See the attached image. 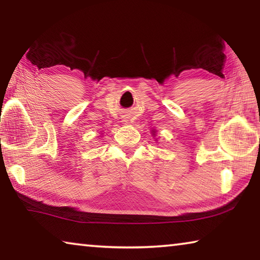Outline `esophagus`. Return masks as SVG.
I'll return each instance as SVG.
<instances>
[{"label": "esophagus", "mask_w": 260, "mask_h": 260, "mask_svg": "<svg viewBox=\"0 0 260 260\" xmlns=\"http://www.w3.org/2000/svg\"><path fill=\"white\" fill-rule=\"evenodd\" d=\"M124 121H127V120H124Z\"/></svg>", "instance_id": "1"}]
</instances>
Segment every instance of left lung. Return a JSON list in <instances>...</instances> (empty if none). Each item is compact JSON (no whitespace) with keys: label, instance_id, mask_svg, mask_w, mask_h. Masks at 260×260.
I'll use <instances>...</instances> for the list:
<instances>
[{"label":"left lung","instance_id":"left-lung-1","mask_svg":"<svg viewBox=\"0 0 260 260\" xmlns=\"http://www.w3.org/2000/svg\"><path fill=\"white\" fill-rule=\"evenodd\" d=\"M152 132H153V133H155V131H152Z\"/></svg>","mask_w":260,"mask_h":260}]
</instances>
